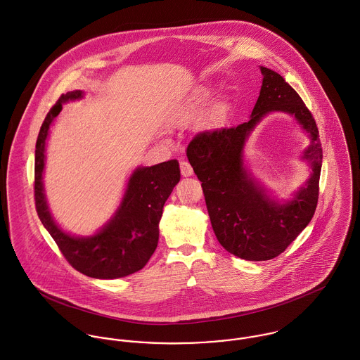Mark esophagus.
Segmentation results:
<instances>
[{
	"mask_svg": "<svg viewBox=\"0 0 360 360\" xmlns=\"http://www.w3.org/2000/svg\"><path fill=\"white\" fill-rule=\"evenodd\" d=\"M180 172H181V176H184V177H188V176H191L194 173L193 166L187 160H184V159L180 160Z\"/></svg>",
	"mask_w": 360,
	"mask_h": 360,
	"instance_id": "34e87169",
	"label": "esophagus"
}]
</instances>
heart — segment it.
<instances>
[{"label": "heart", "mask_w": 360, "mask_h": 360, "mask_svg": "<svg viewBox=\"0 0 360 360\" xmlns=\"http://www.w3.org/2000/svg\"><path fill=\"white\" fill-rule=\"evenodd\" d=\"M206 98L205 91H198L197 94H194L187 103L183 105V108L176 113V123L183 124L186 122H188L190 119H193V116L195 115V112L198 110V108L204 103Z\"/></svg>", "instance_id": "obj_1"}]
</instances>
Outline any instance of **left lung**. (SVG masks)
I'll return each instance as SVG.
<instances>
[{"instance_id":"8db88e82","label":"left lung","mask_w":360,"mask_h":360,"mask_svg":"<svg viewBox=\"0 0 360 360\" xmlns=\"http://www.w3.org/2000/svg\"><path fill=\"white\" fill-rule=\"evenodd\" d=\"M262 89L251 119L234 127L198 133L187 147V158L202 183L206 207L220 245L245 260L278 257L311 220L317 200L323 150L311 112L298 93L274 70L260 66ZM269 111L296 116L309 131L306 150L312 166L307 184L292 202L278 205L246 172L242 150L249 133Z\"/></svg>"}]
</instances>
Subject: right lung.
Segmentation results:
<instances>
[{
  "mask_svg": "<svg viewBox=\"0 0 360 360\" xmlns=\"http://www.w3.org/2000/svg\"><path fill=\"white\" fill-rule=\"evenodd\" d=\"M82 97L80 90L62 94L41 124L34 160L36 210L59 251L73 269L93 278L112 280L141 270L153 257L158 247V226L163 205L180 180V169L176 159L136 169L122 204L101 231L87 238L63 233L55 224L44 195L46 140L52 120L62 110V103Z\"/></svg>",
  "mask_w": 360,
  "mask_h": 360,
  "instance_id": "right-lung-1",
  "label": "right lung"
}]
</instances>
